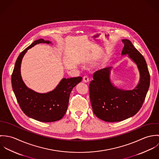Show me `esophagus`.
Returning <instances> with one entry per match:
<instances>
[{
  "label": "esophagus",
  "instance_id": "obj_1",
  "mask_svg": "<svg viewBox=\"0 0 159 159\" xmlns=\"http://www.w3.org/2000/svg\"><path fill=\"white\" fill-rule=\"evenodd\" d=\"M83 81H84V83H88V82H89V78H88V76L87 75L84 76V77H83Z\"/></svg>",
  "mask_w": 159,
  "mask_h": 159
}]
</instances>
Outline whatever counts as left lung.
<instances>
[{
	"label": "left lung",
	"mask_w": 159,
	"mask_h": 159,
	"mask_svg": "<svg viewBox=\"0 0 159 159\" xmlns=\"http://www.w3.org/2000/svg\"><path fill=\"white\" fill-rule=\"evenodd\" d=\"M122 42L124 44L122 54H129L139 70L140 80L138 86L130 91L114 87L110 79L111 67L96 71L89 86L93 113L109 122L122 121L136 114L143 104L150 84L149 72L143 55L130 40L124 39Z\"/></svg>",
	"instance_id": "8db88e82"
}]
</instances>
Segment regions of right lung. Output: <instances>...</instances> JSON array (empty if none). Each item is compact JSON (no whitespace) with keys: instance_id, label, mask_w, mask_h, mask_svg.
<instances>
[{"instance_id":"right-lung-1","label":"right lung","mask_w":159,"mask_h":159,"mask_svg":"<svg viewBox=\"0 0 159 159\" xmlns=\"http://www.w3.org/2000/svg\"><path fill=\"white\" fill-rule=\"evenodd\" d=\"M40 43L49 44L51 42L39 39L20 53L11 75V85L17 102L24 113L37 120L51 122L59 120L64 117L68 108L71 90L82 80V77L63 78L53 91L46 93H39L27 88L21 76V61L29 48Z\"/></svg>"}]
</instances>
